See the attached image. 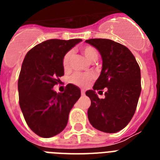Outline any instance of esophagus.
I'll return each mask as SVG.
<instances>
[{"mask_svg": "<svg viewBox=\"0 0 160 160\" xmlns=\"http://www.w3.org/2000/svg\"><path fill=\"white\" fill-rule=\"evenodd\" d=\"M81 95H85V90H81Z\"/></svg>", "mask_w": 160, "mask_h": 160, "instance_id": "obj_1", "label": "esophagus"}]
</instances>
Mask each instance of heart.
<instances>
[{"label": "heart", "mask_w": 160, "mask_h": 160, "mask_svg": "<svg viewBox=\"0 0 160 160\" xmlns=\"http://www.w3.org/2000/svg\"><path fill=\"white\" fill-rule=\"evenodd\" d=\"M82 53L85 56L90 62L94 63L98 60L99 54L97 50L93 46H87L82 48ZM72 58V52L68 51L63 58V67L65 70H68L70 66V61ZM94 80V75L92 74H81V73H75L71 77V82L75 85L80 86V87H85Z\"/></svg>", "instance_id": "heart-1"}]
</instances>
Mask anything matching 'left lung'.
Returning a JSON list of instances; mask_svg holds the SVG:
<instances>
[{
  "mask_svg": "<svg viewBox=\"0 0 160 160\" xmlns=\"http://www.w3.org/2000/svg\"><path fill=\"white\" fill-rule=\"evenodd\" d=\"M85 42L97 49L102 58V70L93 90L85 95L91 105L88 118L92 126L105 133H116L134 116L141 92L140 69L134 55L121 44L109 39H90ZM107 88L100 99L95 90Z\"/></svg>",
  "mask_w": 160,
  "mask_h": 160,
  "instance_id": "obj_1",
  "label": "left lung"
}]
</instances>
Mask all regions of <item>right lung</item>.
<instances>
[{"mask_svg":"<svg viewBox=\"0 0 160 160\" xmlns=\"http://www.w3.org/2000/svg\"><path fill=\"white\" fill-rule=\"evenodd\" d=\"M81 39H52L32 48L24 59L18 80L19 103L28 126L43 138L60 134L70 109L80 97V88L69 84L64 93L54 85L64 75L63 58Z\"/></svg>","mask_w":160,"mask_h":160,"instance_id":"1","label":"right lung"}]
</instances>
